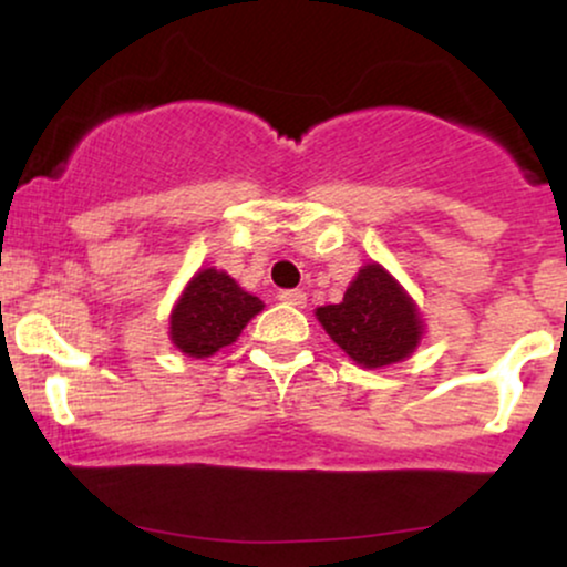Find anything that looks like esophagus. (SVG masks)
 I'll list each match as a JSON object with an SVG mask.
<instances>
[{
    "label": "esophagus",
    "instance_id": "obj_1",
    "mask_svg": "<svg viewBox=\"0 0 567 567\" xmlns=\"http://www.w3.org/2000/svg\"><path fill=\"white\" fill-rule=\"evenodd\" d=\"M279 301L288 303V306H296V309H303L306 292L303 290H282V292H279Z\"/></svg>",
    "mask_w": 567,
    "mask_h": 567
}]
</instances>
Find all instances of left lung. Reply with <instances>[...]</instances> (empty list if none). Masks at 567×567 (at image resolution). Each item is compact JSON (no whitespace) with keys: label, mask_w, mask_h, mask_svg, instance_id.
I'll return each mask as SVG.
<instances>
[{"label":"left lung","mask_w":567,"mask_h":567,"mask_svg":"<svg viewBox=\"0 0 567 567\" xmlns=\"http://www.w3.org/2000/svg\"><path fill=\"white\" fill-rule=\"evenodd\" d=\"M317 320L362 368L402 362L424 336V322L413 298L381 264L362 266L343 292V301L320 306Z\"/></svg>","instance_id":"obj_1"}]
</instances>
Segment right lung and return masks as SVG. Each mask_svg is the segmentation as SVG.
Here are the masks:
<instances>
[{
  "label": "right lung",
  "mask_w": 567,
  "mask_h": 567,
  "mask_svg": "<svg viewBox=\"0 0 567 567\" xmlns=\"http://www.w3.org/2000/svg\"><path fill=\"white\" fill-rule=\"evenodd\" d=\"M264 309L261 298L239 288L226 271L202 269L188 279L171 315V341L188 357H213L229 347Z\"/></svg>",
  "instance_id": "obj_1"
}]
</instances>
